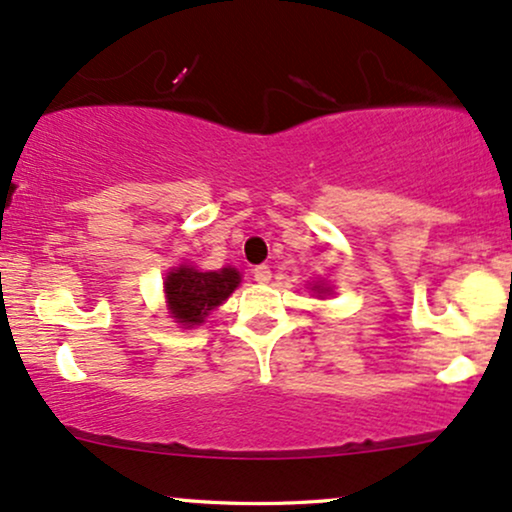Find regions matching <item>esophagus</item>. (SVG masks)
Instances as JSON below:
<instances>
[{
    "label": "esophagus",
    "instance_id": "34e87169",
    "mask_svg": "<svg viewBox=\"0 0 512 512\" xmlns=\"http://www.w3.org/2000/svg\"><path fill=\"white\" fill-rule=\"evenodd\" d=\"M255 281L257 284H269V279H272V269L267 267V264H260V267H255Z\"/></svg>",
    "mask_w": 512,
    "mask_h": 512
}]
</instances>
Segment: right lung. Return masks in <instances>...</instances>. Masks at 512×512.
Listing matches in <instances>:
<instances>
[{
  "mask_svg": "<svg viewBox=\"0 0 512 512\" xmlns=\"http://www.w3.org/2000/svg\"><path fill=\"white\" fill-rule=\"evenodd\" d=\"M240 274L233 267L221 272H199L195 267H178L166 276L168 310L180 325L192 327L204 322L209 310L221 305L236 291Z\"/></svg>",
  "mask_w": 512,
  "mask_h": 512,
  "instance_id": "obj_1",
  "label": "right lung"
}]
</instances>
